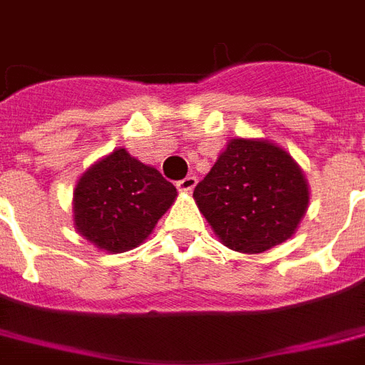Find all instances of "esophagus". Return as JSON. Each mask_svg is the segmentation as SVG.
Wrapping results in <instances>:
<instances>
[{
	"label": "esophagus",
	"mask_w": 365,
	"mask_h": 365,
	"mask_svg": "<svg viewBox=\"0 0 365 365\" xmlns=\"http://www.w3.org/2000/svg\"><path fill=\"white\" fill-rule=\"evenodd\" d=\"M197 185V178L195 176H187L176 182V187L178 191H183V193H189V191H193V187Z\"/></svg>",
	"instance_id": "obj_1"
}]
</instances>
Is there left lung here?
I'll return each instance as SVG.
<instances>
[{
  "label": "left lung",
  "instance_id": "obj_1",
  "mask_svg": "<svg viewBox=\"0 0 365 365\" xmlns=\"http://www.w3.org/2000/svg\"><path fill=\"white\" fill-rule=\"evenodd\" d=\"M193 197L229 248L259 254L295 233L309 187L295 160L267 140L235 138Z\"/></svg>",
  "mask_w": 365,
  "mask_h": 365
}]
</instances>
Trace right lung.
Wrapping results in <instances>:
<instances>
[{"mask_svg": "<svg viewBox=\"0 0 365 365\" xmlns=\"http://www.w3.org/2000/svg\"><path fill=\"white\" fill-rule=\"evenodd\" d=\"M176 187L153 166L115 149L81 176L73 193L79 235L108 252L136 248L176 199Z\"/></svg>", "mask_w": 365, "mask_h": 365, "instance_id": "obj_1", "label": "right lung"}]
</instances>
